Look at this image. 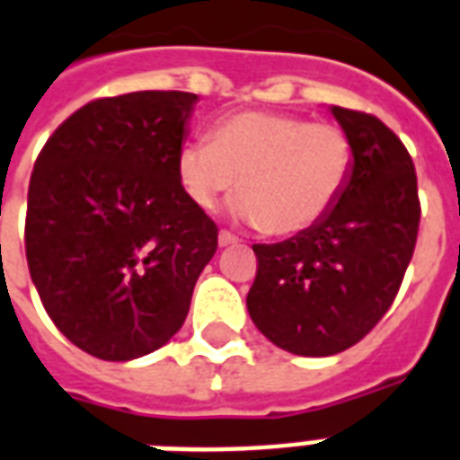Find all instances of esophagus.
<instances>
[{
  "mask_svg": "<svg viewBox=\"0 0 460 460\" xmlns=\"http://www.w3.org/2000/svg\"><path fill=\"white\" fill-rule=\"evenodd\" d=\"M238 243V238L231 231H219V245H234Z\"/></svg>",
  "mask_w": 460,
  "mask_h": 460,
  "instance_id": "obj_1",
  "label": "esophagus"
}]
</instances>
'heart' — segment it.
I'll return each mask as SVG.
<instances>
[{
    "instance_id": "heart-1",
    "label": "heart",
    "mask_w": 460,
    "mask_h": 460,
    "mask_svg": "<svg viewBox=\"0 0 460 460\" xmlns=\"http://www.w3.org/2000/svg\"><path fill=\"white\" fill-rule=\"evenodd\" d=\"M355 142L338 122L241 111L215 122L209 142L178 149L175 175L192 205L212 212L238 185L231 212L270 236H292L331 215L355 173Z\"/></svg>"
}]
</instances>
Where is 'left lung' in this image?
Instances as JSON below:
<instances>
[{"label": "left lung", "instance_id": "left-lung-1", "mask_svg": "<svg viewBox=\"0 0 460 460\" xmlns=\"http://www.w3.org/2000/svg\"><path fill=\"white\" fill-rule=\"evenodd\" d=\"M355 142V173L331 215L282 243H255L245 296L258 331L301 357L338 355L385 315L415 253V164L384 122L332 105Z\"/></svg>", "mask_w": 460, "mask_h": 460}]
</instances>
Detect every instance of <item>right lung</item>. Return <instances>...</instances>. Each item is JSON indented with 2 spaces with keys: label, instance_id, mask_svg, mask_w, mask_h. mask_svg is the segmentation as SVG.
<instances>
[{
  "label": "right lung",
  "instance_id": "add662e5",
  "mask_svg": "<svg viewBox=\"0 0 460 460\" xmlns=\"http://www.w3.org/2000/svg\"><path fill=\"white\" fill-rule=\"evenodd\" d=\"M195 101L185 91L96 98L35 159L31 279L58 331L105 362L166 345L217 251V224L175 175Z\"/></svg>",
  "mask_w": 460,
  "mask_h": 460
}]
</instances>
